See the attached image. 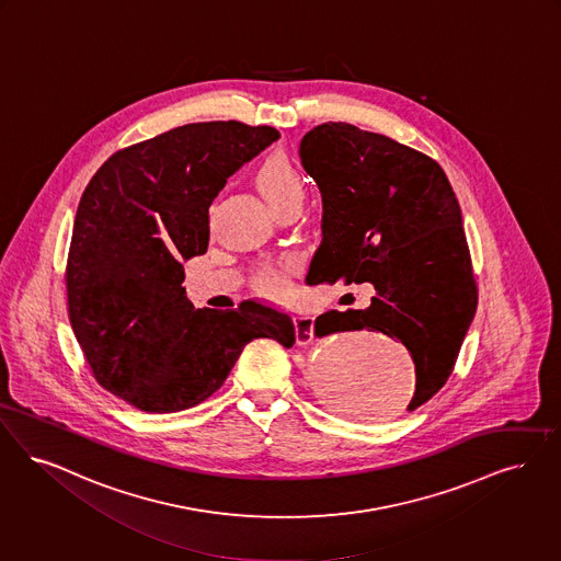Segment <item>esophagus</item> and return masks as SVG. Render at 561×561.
Instances as JSON below:
<instances>
[{
    "label": "esophagus",
    "mask_w": 561,
    "mask_h": 561,
    "mask_svg": "<svg viewBox=\"0 0 561 561\" xmlns=\"http://www.w3.org/2000/svg\"><path fill=\"white\" fill-rule=\"evenodd\" d=\"M294 328H296V342H298V344H309V342H311V337H313V314H294Z\"/></svg>",
    "instance_id": "obj_1"
}]
</instances>
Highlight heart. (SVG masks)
Wrapping results in <instances>:
<instances>
[{
    "label": "heart",
    "instance_id": "heart-1",
    "mask_svg": "<svg viewBox=\"0 0 561 561\" xmlns=\"http://www.w3.org/2000/svg\"><path fill=\"white\" fill-rule=\"evenodd\" d=\"M256 187L261 196L270 202V206H275L294 194H302V178L296 171L294 162L286 154H270L265 158L259 169H256ZM290 270L286 265L273 267L265 271L263 275V286L271 291H282L288 284Z\"/></svg>",
    "mask_w": 561,
    "mask_h": 561
}]
</instances>
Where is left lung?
Instances as JSON below:
<instances>
[{"label": "left lung", "instance_id": "left-lung-1", "mask_svg": "<svg viewBox=\"0 0 561 561\" xmlns=\"http://www.w3.org/2000/svg\"><path fill=\"white\" fill-rule=\"evenodd\" d=\"M300 158L321 192V242L305 284L376 290L367 309L319 314L314 334L399 337L415 363V411L445 386L478 305L455 192L436 160L348 123L313 127Z\"/></svg>", "mask_w": 561, "mask_h": 561}]
</instances>
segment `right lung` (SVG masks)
<instances>
[{"instance_id": "right-lung-1", "label": "right lung", "mask_w": 561, "mask_h": 561, "mask_svg": "<svg viewBox=\"0 0 561 561\" xmlns=\"http://www.w3.org/2000/svg\"><path fill=\"white\" fill-rule=\"evenodd\" d=\"M279 139L238 121L192 123L108 158L75 217L68 314L95 380L150 413L202 403L250 340L290 348L294 321L261 300L194 309L185 261L208 248V206L227 180Z\"/></svg>"}]
</instances>
